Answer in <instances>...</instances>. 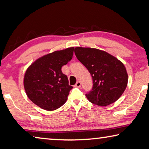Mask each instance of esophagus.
I'll list each match as a JSON object with an SVG mask.
<instances>
[{
  "instance_id": "34e87169",
  "label": "esophagus",
  "mask_w": 149,
  "mask_h": 149,
  "mask_svg": "<svg viewBox=\"0 0 149 149\" xmlns=\"http://www.w3.org/2000/svg\"><path fill=\"white\" fill-rule=\"evenodd\" d=\"M81 85V82L79 81H78L76 83V84L75 85V87H80Z\"/></svg>"
}]
</instances>
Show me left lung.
I'll list each match as a JSON object with an SVG mask.
<instances>
[{"label": "left lung", "instance_id": "1", "mask_svg": "<svg viewBox=\"0 0 149 149\" xmlns=\"http://www.w3.org/2000/svg\"><path fill=\"white\" fill-rule=\"evenodd\" d=\"M77 58L93 77L91 91L86 94L93 104L106 107L119 99L127 85L128 75L123 63L108 52L94 48H75Z\"/></svg>", "mask_w": 149, "mask_h": 149}]
</instances>
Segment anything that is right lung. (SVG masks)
Here are the masks:
<instances>
[{"instance_id": "add662e5", "label": "right lung", "mask_w": 149, "mask_h": 149, "mask_svg": "<svg viewBox=\"0 0 149 149\" xmlns=\"http://www.w3.org/2000/svg\"><path fill=\"white\" fill-rule=\"evenodd\" d=\"M74 47L56 50L39 58L27 68L24 86L27 97L42 109L56 110L66 102L70 91L63 65L72 60Z\"/></svg>"}]
</instances>
